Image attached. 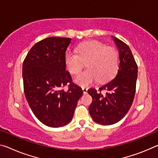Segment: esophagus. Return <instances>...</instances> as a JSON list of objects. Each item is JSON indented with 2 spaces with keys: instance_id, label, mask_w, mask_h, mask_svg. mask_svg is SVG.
<instances>
[{
  "instance_id": "obj_1",
  "label": "esophagus",
  "mask_w": 158,
  "mask_h": 158,
  "mask_svg": "<svg viewBox=\"0 0 158 158\" xmlns=\"http://www.w3.org/2000/svg\"><path fill=\"white\" fill-rule=\"evenodd\" d=\"M82 90H83V93L84 94H87V91H88V88H87V87L83 86V87H82Z\"/></svg>"
}]
</instances>
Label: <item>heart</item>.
Returning <instances> with one entry per match:
<instances>
[{"label": "heart", "mask_w": 158, "mask_h": 158, "mask_svg": "<svg viewBox=\"0 0 158 158\" xmlns=\"http://www.w3.org/2000/svg\"><path fill=\"white\" fill-rule=\"evenodd\" d=\"M77 54L67 52L64 57L67 69L72 74H79L86 62L87 69L74 79L82 86L93 82H106L114 76L119 67L117 51L99 41H89L79 44Z\"/></svg>", "instance_id": "b5f03b06"}]
</instances>
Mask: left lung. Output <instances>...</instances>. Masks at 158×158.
<instances>
[{"mask_svg":"<svg viewBox=\"0 0 158 158\" xmlns=\"http://www.w3.org/2000/svg\"><path fill=\"white\" fill-rule=\"evenodd\" d=\"M119 51V64L114 78L99 88L89 89L93 101L89 113L96 123L110 125L118 122L126 115L133 102L138 74V67L127 45L114 37ZM105 90L106 94L102 91Z\"/></svg>","mask_w":158,"mask_h":158,"instance_id":"1","label":"left lung"}]
</instances>
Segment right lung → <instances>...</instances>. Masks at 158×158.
I'll use <instances>...</instances> for the list:
<instances>
[{"label":"right lung","mask_w":158,"mask_h":158,"mask_svg":"<svg viewBox=\"0 0 158 158\" xmlns=\"http://www.w3.org/2000/svg\"><path fill=\"white\" fill-rule=\"evenodd\" d=\"M71 41L57 36L41 40L30 49L23 62L27 101L37 119L50 127L68 124L83 94L66 71L64 57ZM67 85L68 90L61 89Z\"/></svg>","instance_id":"add662e5"}]
</instances>
